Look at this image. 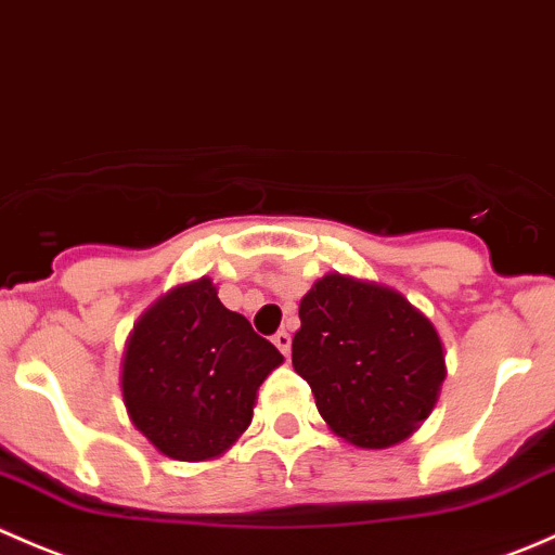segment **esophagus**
<instances>
[{
    "label": "esophagus",
    "mask_w": 555,
    "mask_h": 555,
    "mask_svg": "<svg viewBox=\"0 0 555 555\" xmlns=\"http://www.w3.org/2000/svg\"><path fill=\"white\" fill-rule=\"evenodd\" d=\"M272 343L278 345V350H280V353H283V356L291 353V334L283 332V328H280L275 337H272Z\"/></svg>",
    "instance_id": "34e87169"
}]
</instances>
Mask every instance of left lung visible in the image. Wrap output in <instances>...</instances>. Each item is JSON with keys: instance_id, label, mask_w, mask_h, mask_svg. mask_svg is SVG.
I'll use <instances>...</instances> for the list:
<instances>
[{"instance_id": "8db88e82", "label": "left lung", "mask_w": 555, "mask_h": 555, "mask_svg": "<svg viewBox=\"0 0 555 555\" xmlns=\"http://www.w3.org/2000/svg\"><path fill=\"white\" fill-rule=\"evenodd\" d=\"M291 343L318 413L359 448H388L429 418L446 380L437 328L402 294L345 275L318 280Z\"/></svg>"}]
</instances>
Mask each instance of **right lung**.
<instances>
[{"label": "right lung", "instance_id": "add662e5", "mask_svg": "<svg viewBox=\"0 0 555 555\" xmlns=\"http://www.w3.org/2000/svg\"><path fill=\"white\" fill-rule=\"evenodd\" d=\"M283 361L210 278L178 285L137 321L124 356L131 424L169 459L221 456L254 418L256 391Z\"/></svg>", "mask_w": 555, "mask_h": 555}]
</instances>
